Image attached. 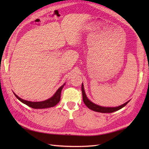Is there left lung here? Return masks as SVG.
I'll list each match as a JSON object with an SVG mask.
<instances>
[{
    "label": "left lung",
    "mask_w": 149,
    "mask_h": 149,
    "mask_svg": "<svg viewBox=\"0 0 149 149\" xmlns=\"http://www.w3.org/2000/svg\"><path fill=\"white\" fill-rule=\"evenodd\" d=\"M81 91H82V95H83V102L85 104V105L89 109H91V110L95 111L97 112H101V113H112L113 112L117 111L120 110V109H122L125 106H126L129 101L130 100L127 101V102L117 107H104V106H101L98 104H96L95 103H93V102L91 100H89V98L87 97L86 94L84 89V86L83 84L82 83L81 85Z\"/></svg>",
    "instance_id": "obj_1"
}]
</instances>
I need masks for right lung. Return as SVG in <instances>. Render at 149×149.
Wrapping results in <instances>:
<instances>
[{"label": "right lung", "instance_id": "obj_1", "mask_svg": "<svg viewBox=\"0 0 149 149\" xmlns=\"http://www.w3.org/2000/svg\"><path fill=\"white\" fill-rule=\"evenodd\" d=\"M65 83L63 84L61 86H60L57 91L56 92V93L49 98L47 99L44 101H30L25 100L23 99H22L19 97H18L14 92V94L19 101H20L22 103L25 104L29 107H32L33 109H45V108H49L52 107L57 104L59 101H60V97H61V92L62 89L63 88L64 86L65 85Z\"/></svg>", "mask_w": 149, "mask_h": 149}]
</instances>
